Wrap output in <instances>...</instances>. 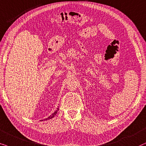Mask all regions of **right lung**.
Segmentation results:
<instances>
[{
	"mask_svg": "<svg viewBox=\"0 0 146 146\" xmlns=\"http://www.w3.org/2000/svg\"><path fill=\"white\" fill-rule=\"evenodd\" d=\"M58 110H59V108H57V110H56V111H55L53 113H52V114H51V115H50V116H48V117H46V119H44V120H47V119H52V118H53V117H54V116H55V115H56V114H57V111H58ZM40 121H43V119H42V120H40Z\"/></svg>",
	"mask_w": 146,
	"mask_h": 146,
	"instance_id": "add662e5",
	"label": "right lung"
}]
</instances>
